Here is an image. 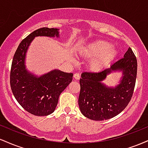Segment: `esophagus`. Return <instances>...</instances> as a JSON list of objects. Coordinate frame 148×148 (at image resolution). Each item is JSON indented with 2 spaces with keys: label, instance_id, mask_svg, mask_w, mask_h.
Masks as SVG:
<instances>
[{
  "label": "esophagus",
  "instance_id": "obj_1",
  "mask_svg": "<svg viewBox=\"0 0 148 148\" xmlns=\"http://www.w3.org/2000/svg\"><path fill=\"white\" fill-rule=\"evenodd\" d=\"M74 78L76 80L80 79V74L79 73H75V74H74Z\"/></svg>",
  "mask_w": 148,
  "mask_h": 148
}]
</instances>
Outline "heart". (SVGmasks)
Listing matches in <instances>:
<instances>
[{"label": "heart", "mask_w": 148, "mask_h": 148, "mask_svg": "<svg viewBox=\"0 0 148 148\" xmlns=\"http://www.w3.org/2000/svg\"><path fill=\"white\" fill-rule=\"evenodd\" d=\"M80 56L84 58L91 59L88 67L91 71H101L117 55V51L111 43L104 40H97L83 47L79 51Z\"/></svg>", "instance_id": "heart-1"}]
</instances>
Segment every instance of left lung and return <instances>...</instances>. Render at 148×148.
Wrapping results in <instances>:
<instances>
[{"mask_svg":"<svg viewBox=\"0 0 148 148\" xmlns=\"http://www.w3.org/2000/svg\"><path fill=\"white\" fill-rule=\"evenodd\" d=\"M112 71H122L123 76L115 87L102 83ZM137 74V60L129 48L120 59L99 72H84L80 79L79 105L81 113L92 120L101 121L116 116L132 99Z\"/></svg>","mask_w":148,"mask_h":148,"instance_id":"8db88e82","label":"left lung"}]
</instances>
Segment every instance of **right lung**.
I'll return each mask as SVG.
<instances>
[{
    "label": "right lung",
    "mask_w": 148,
    "mask_h": 148,
    "mask_svg": "<svg viewBox=\"0 0 148 148\" xmlns=\"http://www.w3.org/2000/svg\"><path fill=\"white\" fill-rule=\"evenodd\" d=\"M38 36L59 37V29L39 28L22 40L12 62L10 86L15 99L25 111L45 116L55 111L60 95L72 82L73 74L53 69L38 76L28 71L25 64L26 52Z\"/></svg>",
    "instance_id": "1"
}]
</instances>
